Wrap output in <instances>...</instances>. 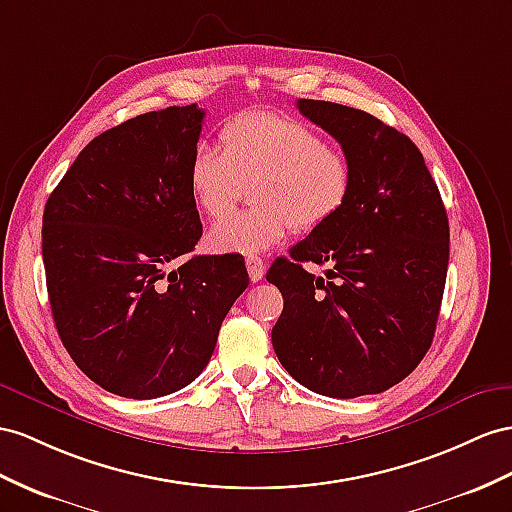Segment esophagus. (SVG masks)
<instances>
[{
	"label": "esophagus",
	"mask_w": 512,
	"mask_h": 512,
	"mask_svg": "<svg viewBox=\"0 0 512 512\" xmlns=\"http://www.w3.org/2000/svg\"><path fill=\"white\" fill-rule=\"evenodd\" d=\"M246 270H248V277H251L253 283L261 281V279H264V274H266L264 259H259V257H255V255L246 257Z\"/></svg>",
	"instance_id": "34e87169"
}]
</instances>
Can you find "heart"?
<instances>
[{"mask_svg": "<svg viewBox=\"0 0 512 512\" xmlns=\"http://www.w3.org/2000/svg\"><path fill=\"white\" fill-rule=\"evenodd\" d=\"M220 149L201 144L190 157L188 188L209 218L227 214L242 183L255 207L218 220L207 233L214 253H264L290 229L311 233L346 207L355 170L350 157L292 116L246 112L220 129Z\"/></svg>", "mask_w": 512, "mask_h": 512, "instance_id": "obj_1", "label": "heart"}]
</instances>
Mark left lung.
Wrapping results in <instances>:
<instances>
[{
  "label": "left lung",
  "instance_id": "obj_1",
  "mask_svg": "<svg viewBox=\"0 0 512 512\" xmlns=\"http://www.w3.org/2000/svg\"><path fill=\"white\" fill-rule=\"evenodd\" d=\"M298 110L342 144L355 170L346 207L274 259L283 294L272 346L283 368L329 398L381 393L428 352L450 259V225L424 155L402 131L331 101ZM305 260L329 263L327 279Z\"/></svg>",
  "mask_w": 512,
  "mask_h": 512
}]
</instances>
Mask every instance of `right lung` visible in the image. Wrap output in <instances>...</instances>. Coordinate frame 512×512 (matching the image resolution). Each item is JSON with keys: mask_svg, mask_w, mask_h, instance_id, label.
<instances>
[{"mask_svg": "<svg viewBox=\"0 0 512 512\" xmlns=\"http://www.w3.org/2000/svg\"><path fill=\"white\" fill-rule=\"evenodd\" d=\"M203 119L192 103L103 131L45 205L58 335L77 368L116 396L151 400L190 385L248 287L240 257H186L203 235L188 188ZM170 263L180 268L168 273Z\"/></svg>", "mask_w": 512, "mask_h": 512, "instance_id": "obj_1", "label": "right lung"}]
</instances>
